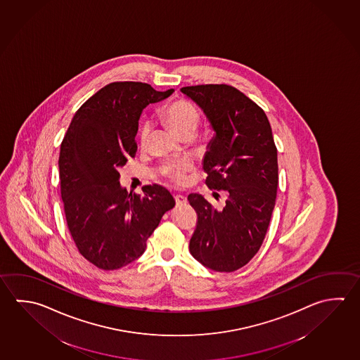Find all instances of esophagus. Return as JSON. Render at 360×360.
Returning a JSON list of instances; mask_svg holds the SVG:
<instances>
[{
	"mask_svg": "<svg viewBox=\"0 0 360 360\" xmlns=\"http://www.w3.org/2000/svg\"><path fill=\"white\" fill-rule=\"evenodd\" d=\"M175 202H176L177 205H183V204H186V198L181 195V194H176L175 195Z\"/></svg>",
	"mask_w": 360,
	"mask_h": 360,
	"instance_id": "obj_1",
	"label": "esophagus"
}]
</instances>
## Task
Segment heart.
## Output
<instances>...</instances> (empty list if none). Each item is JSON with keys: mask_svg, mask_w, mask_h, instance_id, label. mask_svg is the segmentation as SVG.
<instances>
[{"mask_svg": "<svg viewBox=\"0 0 360 360\" xmlns=\"http://www.w3.org/2000/svg\"><path fill=\"white\" fill-rule=\"evenodd\" d=\"M161 117L165 123L170 127L172 131L184 137L185 134H189L195 131L196 127L199 124L200 115L195 106L190 104L186 100H176L169 105H166L161 110ZM150 122H144L141 131H139V143L146 146L148 142L150 134ZM193 169V164L188 160L183 161H171L164 165L162 174L171 181L183 185L186 183V174Z\"/></svg>", "mask_w": 360, "mask_h": 360, "instance_id": "heart-1", "label": "heart"}]
</instances>
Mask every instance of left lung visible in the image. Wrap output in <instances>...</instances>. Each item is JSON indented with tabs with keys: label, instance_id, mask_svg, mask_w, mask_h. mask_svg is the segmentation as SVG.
I'll return each mask as SVG.
<instances>
[{
	"label": "left lung",
	"instance_id": "obj_1",
	"mask_svg": "<svg viewBox=\"0 0 360 360\" xmlns=\"http://www.w3.org/2000/svg\"><path fill=\"white\" fill-rule=\"evenodd\" d=\"M181 92L202 108L216 133L204 156L205 184L227 194L223 210L200 194L188 196L198 214L190 254L207 268L231 273L262 248L274 210L278 152L271 127L262 108L233 86H186Z\"/></svg>",
	"mask_w": 360,
	"mask_h": 360
}]
</instances>
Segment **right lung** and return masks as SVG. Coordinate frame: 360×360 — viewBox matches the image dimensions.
<instances>
[{"instance_id": "1", "label": "right lung", "mask_w": 360, "mask_h": 360, "mask_svg": "<svg viewBox=\"0 0 360 360\" xmlns=\"http://www.w3.org/2000/svg\"><path fill=\"white\" fill-rule=\"evenodd\" d=\"M143 82H112L76 111L59 152L65 221L79 254L103 270H115L142 255L167 210L170 191L146 185L143 195L119 183V167L136 156L138 120L148 104L169 98Z\"/></svg>"}]
</instances>
